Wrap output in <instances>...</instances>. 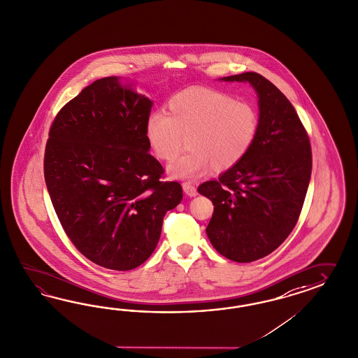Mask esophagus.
<instances>
[{
    "label": "esophagus",
    "instance_id": "obj_1",
    "mask_svg": "<svg viewBox=\"0 0 358 358\" xmlns=\"http://www.w3.org/2000/svg\"><path fill=\"white\" fill-rule=\"evenodd\" d=\"M182 189H184L185 194L187 196H195L196 195V187L192 182L186 181L182 184Z\"/></svg>",
    "mask_w": 358,
    "mask_h": 358
}]
</instances>
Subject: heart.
<instances>
[{"mask_svg":"<svg viewBox=\"0 0 358 358\" xmlns=\"http://www.w3.org/2000/svg\"><path fill=\"white\" fill-rule=\"evenodd\" d=\"M257 110L227 93L210 87H189L168 101V114L155 111L145 134L157 157L172 162L184 148L190 151L169 165L173 177L194 178L211 168L226 172L250 152L259 131Z\"/></svg>","mask_w":358,"mask_h":358,"instance_id":"b5f03b06","label":"heart"}]
</instances>
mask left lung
Returning <instances> with one entry per match:
<instances>
[{
	"label": "left lung",
	"instance_id": "1",
	"mask_svg": "<svg viewBox=\"0 0 358 358\" xmlns=\"http://www.w3.org/2000/svg\"><path fill=\"white\" fill-rule=\"evenodd\" d=\"M222 80L255 87L260 124L247 156L198 193L214 205L206 228L214 248L228 260L252 262L277 250L295 227L311 178V144L293 105L269 80L256 72Z\"/></svg>",
	"mask_w": 358,
	"mask_h": 358
}]
</instances>
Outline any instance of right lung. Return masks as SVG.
I'll return each mask as SVG.
<instances>
[{
    "label": "right lung",
    "mask_w": 358,
    "mask_h": 358,
    "mask_svg": "<svg viewBox=\"0 0 358 358\" xmlns=\"http://www.w3.org/2000/svg\"><path fill=\"white\" fill-rule=\"evenodd\" d=\"M152 101L103 77L60 108L44 152V180L66 236L87 260L131 271L147 260L166 211L182 199L150 155Z\"/></svg>",
    "instance_id": "add662e5"
}]
</instances>
